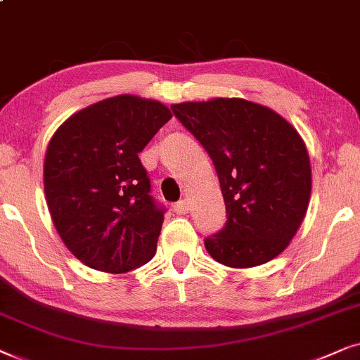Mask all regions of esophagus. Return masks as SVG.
Here are the masks:
<instances>
[{"label": "esophagus", "mask_w": 360, "mask_h": 360, "mask_svg": "<svg viewBox=\"0 0 360 360\" xmlns=\"http://www.w3.org/2000/svg\"><path fill=\"white\" fill-rule=\"evenodd\" d=\"M174 210H176V214H179V215L188 214L189 210H191V204H189V200H188V199H181L179 202H176V204H174Z\"/></svg>", "instance_id": "esophagus-1"}]
</instances>
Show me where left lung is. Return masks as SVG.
<instances>
[{"instance_id": "obj_1", "label": "left lung", "mask_w": 360, "mask_h": 360, "mask_svg": "<svg viewBox=\"0 0 360 360\" xmlns=\"http://www.w3.org/2000/svg\"><path fill=\"white\" fill-rule=\"evenodd\" d=\"M204 146L217 171L227 222L204 240L215 262L250 268L290 245L311 195L304 141L283 117L243 98L171 107Z\"/></svg>"}]
</instances>
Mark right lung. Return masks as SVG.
Listing matches in <instances>:
<instances>
[{"label":"right lung","instance_id":"right-lung-1","mask_svg":"<svg viewBox=\"0 0 360 360\" xmlns=\"http://www.w3.org/2000/svg\"><path fill=\"white\" fill-rule=\"evenodd\" d=\"M172 117L156 100L118 95L72 115L51 138L44 193L65 247L84 265L127 273L155 257L166 209L138 153Z\"/></svg>","mask_w":360,"mask_h":360}]
</instances>
